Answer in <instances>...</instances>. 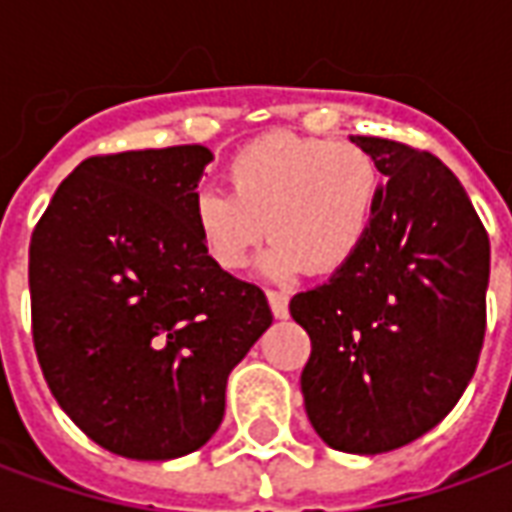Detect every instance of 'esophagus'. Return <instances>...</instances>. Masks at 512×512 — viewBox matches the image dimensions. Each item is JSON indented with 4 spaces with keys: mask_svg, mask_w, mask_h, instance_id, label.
Wrapping results in <instances>:
<instances>
[{
    "mask_svg": "<svg viewBox=\"0 0 512 512\" xmlns=\"http://www.w3.org/2000/svg\"><path fill=\"white\" fill-rule=\"evenodd\" d=\"M268 304H271V312H274V318H288V293H282V290H268Z\"/></svg>",
    "mask_w": 512,
    "mask_h": 512,
    "instance_id": "34e87169",
    "label": "esophagus"
}]
</instances>
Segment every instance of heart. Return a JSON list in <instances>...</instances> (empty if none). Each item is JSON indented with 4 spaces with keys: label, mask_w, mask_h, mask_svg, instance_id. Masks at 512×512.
<instances>
[{
    "label": "heart",
    "mask_w": 512,
    "mask_h": 512,
    "mask_svg": "<svg viewBox=\"0 0 512 512\" xmlns=\"http://www.w3.org/2000/svg\"><path fill=\"white\" fill-rule=\"evenodd\" d=\"M227 180L230 194L200 189L191 200L202 252L222 271H241L274 235L260 257L271 279L348 266L373 233L384 191L365 147L285 131L241 147L227 161Z\"/></svg>",
    "instance_id": "1"
}]
</instances>
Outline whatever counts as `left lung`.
<instances>
[{"instance_id": "left-lung-1", "label": "left lung", "mask_w": 512, "mask_h": 512, "mask_svg": "<svg viewBox=\"0 0 512 512\" xmlns=\"http://www.w3.org/2000/svg\"><path fill=\"white\" fill-rule=\"evenodd\" d=\"M384 175L365 249L290 299L307 329L301 395L332 450L378 455L425 436L461 400L485 334L488 235L461 180L430 153L351 136Z\"/></svg>"}]
</instances>
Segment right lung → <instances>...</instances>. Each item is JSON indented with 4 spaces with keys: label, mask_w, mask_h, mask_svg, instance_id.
Masks as SVG:
<instances>
[{
    "label": "right lung",
    "mask_w": 512,
    "mask_h": 512,
    "mask_svg": "<svg viewBox=\"0 0 512 512\" xmlns=\"http://www.w3.org/2000/svg\"><path fill=\"white\" fill-rule=\"evenodd\" d=\"M202 145L82 161L32 233V340L51 395L104 450L172 461L224 417L227 376L271 326L266 293L213 266L191 200Z\"/></svg>",
    "instance_id": "1"
}]
</instances>
